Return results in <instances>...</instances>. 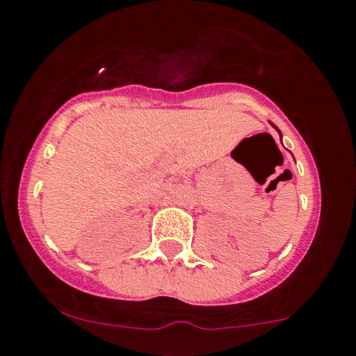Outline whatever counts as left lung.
I'll use <instances>...</instances> for the list:
<instances>
[{
  "label": "left lung",
  "instance_id": "8db88e82",
  "mask_svg": "<svg viewBox=\"0 0 356 356\" xmlns=\"http://www.w3.org/2000/svg\"><path fill=\"white\" fill-rule=\"evenodd\" d=\"M271 125H273V123H271ZM275 127V125H273ZM275 129H277V127H275ZM278 130V129H277ZM278 134H280V130H278ZM280 137H282V134H280Z\"/></svg>",
  "mask_w": 356,
  "mask_h": 356
}]
</instances>
